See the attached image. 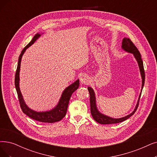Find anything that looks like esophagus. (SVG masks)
Listing matches in <instances>:
<instances>
[{
	"instance_id": "esophagus-1",
	"label": "esophagus",
	"mask_w": 157,
	"mask_h": 157,
	"mask_svg": "<svg viewBox=\"0 0 157 157\" xmlns=\"http://www.w3.org/2000/svg\"><path fill=\"white\" fill-rule=\"evenodd\" d=\"M80 83L82 84H87L90 82V78L89 77L87 76L86 75H83L81 76V77L80 78Z\"/></svg>"
}]
</instances>
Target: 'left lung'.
I'll use <instances>...</instances> for the list:
<instances>
[{"instance_id": "8db88e82", "label": "left lung", "mask_w": 157, "mask_h": 157, "mask_svg": "<svg viewBox=\"0 0 157 157\" xmlns=\"http://www.w3.org/2000/svg\"><path fill=\"white\" fill-rule=\"evenodd\" d=\"M122 48L124 49L125 51H126L129 53H133L135 56V59H136L138 64H139V66L140 68V73L142 75V91L143 89V87L144 85V82H145V72H144V65H143V61L141 59V55L139 52V50H138L137 48L135 46L133 42L131 41L129 38H125L122 40ZM87 90L89 91L90 93V109H91V113L93 118L94 120L96 122H97L99 124H117L119 122H122L124 121L127 120L130 117L132 116L135 111H136L138 107H139L140 98L141 96V93L140 94V96L139 98V100H138L137 104L136 105V108L134 109V111L131 113V114L121 118H113L105 116L104 115H102L98 111L97 109L96 106V101H95V93H94L93 89L90 87H87Z\"/></svg>"}]
</instances>
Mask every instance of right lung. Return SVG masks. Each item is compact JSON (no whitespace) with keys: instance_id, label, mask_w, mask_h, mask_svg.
Returning a JSON list of instances; mask_svg holds the SVG:
<instances>
[{"instance_id":"obj_1","label":"right lung","mask_w":157,"mask_h":157,"mask_svg":"<svg viewBox=\"0 0 157 157\" xmlns=\"http://www.w3.org/2000/svg\"><path fill=\"white\" fill-rule=\"evenodd\" d=\"M40 34L37 33L36 34L28 44L25 47L21 53L18 57V62L17 68L15 73V85L16 87V90L17 92V95L18 97V100H19V103L22 111L24 113L26 114L27 116L30 117L31 118H33L35 121H37L42 122H48V123H53L55 122L60 121L63 118L67 112L69 101L71 98V96L75 91H76L79 86V80L75 81L74 83L71 84L70 86L65 89L64 92L62 93V97L60 98V101L57 105L51 111H45V112H36L35 111L31 110L29 109L28 106L25 104L24 99L22 98V94L20 91L19 88V71H20V66H21V59L24 53L26 51V49L29 48L31 44L35 42V40L40 36Z\"/></svg>"}]
</instances>
